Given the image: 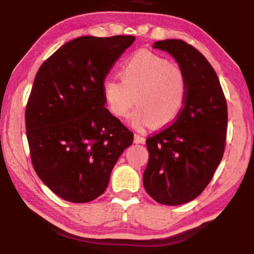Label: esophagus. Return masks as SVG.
Listing matches in <instances>:
<instances>
[{"instance_id":"esophagus-1","label":"esophagus","mask_w":254,"mask_h":254,"mask_svg":"<svg viewBox=\"0 0 254 254\" xmlns=\"http://www.w3.org/2000/svg\"><path fill=\"white\" fill-rule=\"evenodd\" d=\"M145 142V137L140 135V134H134V143H144Z\"/></svg>"}]
</instances>
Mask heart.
Masks as SVG:
<instances>
[{"label": "heart", "instance_id": "b5f03b06", "mask_svg": "<svg viewBox=\"0 0 254 254\" xmlns=\"http://www.w3.org/2000/svg\"><path fill=\"white\" fill-rule=\"evenodd\" d=\"M121 79L107 77L103 94L112 113L126 118L139 105L131 122L145 127L167 126L178 117L186 102L187 85L183 70L167 58L149 50L128 57L120 70Z\"/></svg>", "mask_w": 254, "mask_h": 254}]
</instances>
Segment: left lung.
<instances>
[{
  "mask_svg": "<svg viewBox=\"0 0 254 254\" xmlns=\"http://www.w3.org/2000/svg\"><path fill=\"white\" fill-rule=\"evenodd\" d=\"M152 47L173 56L187 85L186 102L173 126L145 141V191L158 203L176 206L200 195L220 165L227 105L216 72L198 50L177 39L157 41Z\"/></svg>",
  "mask_w": 254,
  "mask_h": 254,
  "instance_id": "obj_1",
  "label": "left lung"
}]
</instances>
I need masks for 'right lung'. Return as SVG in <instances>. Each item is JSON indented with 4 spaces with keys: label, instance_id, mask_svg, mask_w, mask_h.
Masks as SVG:
<instances>
[{
    "label": "right lung",
    "instance_id": "obj_1",
    "mask_svg": "<svg viewBox=\"0 0 254 254\" xmlns=\"http://www.w3.org/2000/svg\"><path fill=\"white\" fill-rule=\"evenodd\" d=\"M135 37H79L38 70L25 110L33 168L56 195L87 203L105 191L133 133L105 109L103 81Z\"/></svg>",
    "mask_w": 254,
    "mask_h": 254
}]
</instances>
